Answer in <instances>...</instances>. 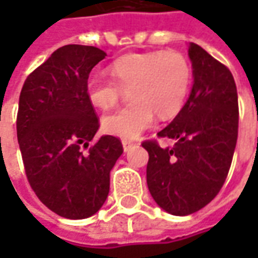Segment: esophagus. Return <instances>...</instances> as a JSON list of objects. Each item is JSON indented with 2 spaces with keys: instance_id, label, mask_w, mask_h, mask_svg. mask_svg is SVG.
Listing matches in <instances>:
<instances>
[{
  "instance_id": "esophagus-1",
  "label": "esophagus",
  "mask_w": 258,
  "mask_h": 258,
  "mask_svg": "<svg viewBox=\"0 0 258 258\" xmlns=\"http://www.w3.org/2000/svg\"><path fill=\"white\" fill-rule=\"evenodd\" d=\"M134 145H135L134 142H131V141H127V140H123V148L125 152L130 151V149H131V148H133Z\"/></svg>"
}]
</instances>
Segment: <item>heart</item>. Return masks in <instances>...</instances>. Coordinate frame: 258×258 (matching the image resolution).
<instances>
[{"label":"heart","mask_w":258,"mask_h":258,"mask_svg":"<svg viewBox=\"0 0 258 258\" xmlns=\"http://www.w3.org/2000/svg\"><path fill=\"white\" fill-rule=\"evenodd\" d=\"M113 79L94 74L87 80V95L95 106L107 109L128 90L130 103L106 113L102 127L107 134L134 140L149 128L155 114L175 117L184 107L192 83V69L182 53H131L110 66Z\"/></svg>","instance_id":"obj_1"}]
</instances>
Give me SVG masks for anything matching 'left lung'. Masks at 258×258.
<instances>
[{"label": "left lung", "mask_w": 258, "mask_h": 258, "mask_svg": "<svg viewBox=\"0 0 258 258\" xmlns=\"http://www.w3.org/2000/svg\"><path fill=\"white\" fill-rule=\"evenodd\" d=\"M194 87L188 101L159 138L162 148L142 142L149 153L146 182L157 205L174 216L199 211L216 198L227 179L238 140L236 84L229 69L198 44H190Z\"/></svg>", "instance_id": "1"}]
</instances>
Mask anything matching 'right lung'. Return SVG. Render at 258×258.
I'll return each mask as SVG.
<instances>
[{
    "instance_id": "right-lung-1",
    "label": "right lung",
    "mask_w": 258,
    "mask_h": 258,
    "mask_svg": "<svg viewBox=\"0 0 258 258\" xmlns=\"http://www.w3.org/2000/svg\"><path fill=\"white\" fill-rule=\"evenodd\" d=\"M106 53L91 45L58 48L31 72L20 91L16 133L26 177L37 198L58 216L95 214L109 194L121 141L94 142L99 118L87 95L92 68Z\"/></svg>"
}]
</instances>
